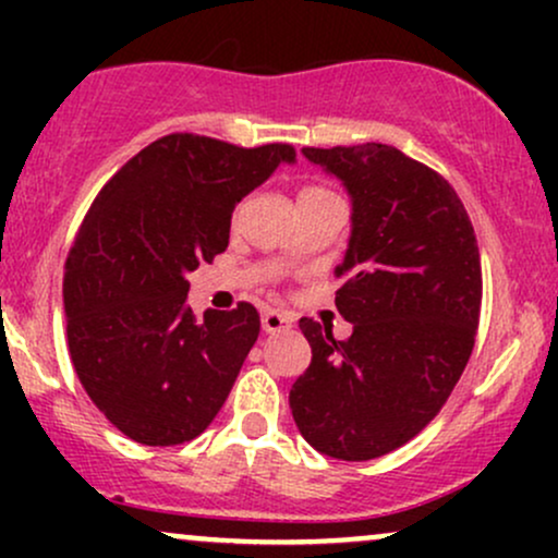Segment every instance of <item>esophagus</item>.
Segmentation results:
<instances>
[{
	"label": "esophagus",
	"instance_id": "1",
	"mask_svg": "<svg viewBox=\"0 0 558 558\" xmlns=\"http://www.w3.org/2000/svg\"><path fill=\"white\" fill-rule=\"evenodd\" d=\"M288 325H291V317H288L286 312L270 310V312H265V315H262V330H265V332H278V330L288 328Z\"/></svg>",
	"mask_w": 558,
	"mask_h": 558
}]
</instances>
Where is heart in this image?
Segmentation results:
<instances>
[{
    "label": "heart",
    "mask_w": 558,
    "mask_h": 558,
    "mask_svg": "<svg viewBox=\"0 0 558 558\" xmlns=\"http://www.w3.org/2000/svg\"><path fill=\"white\" fill-rule=\"evenodd\" d=\"M323 194H330V191L319 189V185H306V189L299 191V198H312V196H323Z\"/></svg>",
    "instance_id": "b5f03b06"
}]
</instances>
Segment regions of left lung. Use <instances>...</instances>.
<instances>
[{"label": "left lung", "instance_id": "obj_1", "mask_svg": "<svg viewBox=\"0 0 558 558\" xmlns=\"http://www.w3.org/2000/svg\"><path fill=\"white\" fill-rule=\"evenodd\" d=\"M301 151L341 178L354 207L336 270V306L354 330L336 341L301 317L312 362L288 401L312 448L367 462L412 440L470 362L483 301L475 228L451 183L396 146Z\"/></svg>", "mask_w": 558, "mask_h": 558}]
</instances>
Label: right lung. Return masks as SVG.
Masks as SVG:
<instances>
[{
  "label": "right lung",
  "mask_w": 558,
  "mask_h": 558,
  "mask_svg": "<svg viewBox=\"0 0 558 558\" xmlns=\"http://www.w3.org/2000/svg\"><path fill=\"white\" fill-rule=\"evenodd\" d=\"M293 159L291 144L170 133L128 159L83 217L62 278L70 360L136 444L194 440L226 403L259 312L241 301L196 317L185 275L226 252L235 204Z\"/></svg>",
  "instance_id": "add662e5"
}]
</instances>
